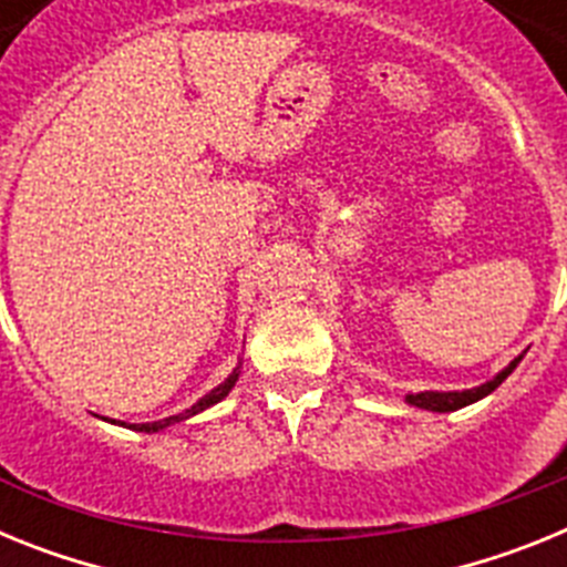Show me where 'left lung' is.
<instances>
[{"label": "left lung", "mask_w": 567, "mask_h": 567, "mask_svg": "<svg viewBox=\"0 0 567 567\" xmlns=\"http://www.w3.org/2000/svg\"><path fill=\"white\" fill-rule=\"evenodd\" d=\"M523 354L511 360L503 372H497L491 380H485V383L474 385V389H463V392H409L405 394V403L414 405V409H425V412H437V414L457 412V409H463V405H471V403H477V400L488 398V394L494 392V389H497V385L503 383L514 369H517Z\"/></svg>", "instance_id": "obj_1"}]
</instances>
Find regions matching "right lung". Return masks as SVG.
<instances>
[{
	"mask_svg": "<svg viewBox=\"0 0 567 567\" xmlns=\"http://www.w3.org/2000/svg\"><path fill=\"white\" fill-rule=\"evenodd\" d=\"M238 378H240V360H238V365H235L233 372H229V378L224 380V383H218V385H215L213 392H209V394H204V398L198 400V403H193V405H189V409H184L182 414H173V417L155 420V423H133V425H127V423H118V425H127V429H135V432H147V434L164 432V429H169V425L182 423V420H189V417H195V414H202L204 409H209V405L221 403V400L227 398L229 392H233V385L238 383ZM110 423H115V420H110Z\"/></svg>",
	"mask_w": 567,
	"mask_h": 567,
	"instance_id": "1",
	"label": "right lung"
}]
</instances>
